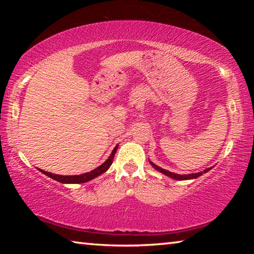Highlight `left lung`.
<instances>
[{
    "label": "left lung",
    "mask_w": 254,
    "mask_h": 254,
    "mask_svg": "<svg viewBox=\"0 0 254 254\" xmlns=\"http://www.w3.org/2000/svg\"><path fill=\"white\" fill-rule=\"evenodd\" d=\"M149 162H150V165H151L154 169H156L157 171H159V173H161V174H163V175L168 176V177L173 178V179H176V180H189V179H195V178H197V177H199V176L206 174V173H207V171H209L210 169L213 168V167H210V168H207V169H205V170H203V171H199V173H195V174L178 175V174L171 173V171H168V170H166V169H162L161 167L154 165V163H153L152 161L149 160Z\"/></svg>",
    "instance_id": "1"
}]
</instances>
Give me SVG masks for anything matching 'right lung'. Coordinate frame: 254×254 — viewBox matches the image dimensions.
Segmentation results:
<instances>
[{
  "mask_svg": "<svg viewBox=\"0 0 254 254\" xmlns=\"http://www.w3.org/2000/svg\"><path fill=\"white\" fill-rule=\"evenodd\" d=\"M119 145H117L113 149V151L110 154V157L106 159V161H104L102 163L101 166H98L97 168H95L92 171H89V173H85V174H81V175H75V176H63V175H55V174H51L48 173V171H45V170H41L38 168V170H40L42 174L48 176V177L53 178L55 180H57L59 183H63V184H83V183H87L89 180H92L94 178L98 177V176H101L102 174H104L105 171L110 168L112 162H113V159L115 156V152H117Z\"/></svg>",
  "mask_w": 254,
  "mask_h": 254,
  "instance_id": "1",
  "label": "right lung"
}]
</instances>
